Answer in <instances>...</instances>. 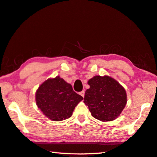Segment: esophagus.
I'll return each instance as SVG.
<instances>
[{"instance_id":"obj_1","label":"esophagus","mask_w":157,"mask_h":157,"mask_svg":"<svg viewBox=\"0 0 157 157\" xmlns=\"http://www.w3.org/2000/svg\"><path fill=\"white\" fill-rule=\"evenodd\" d=\"M79 94H80V95L82 96V97H84V91L83 90V91H82L79 92Z\"/></svg>"}]
</instances>
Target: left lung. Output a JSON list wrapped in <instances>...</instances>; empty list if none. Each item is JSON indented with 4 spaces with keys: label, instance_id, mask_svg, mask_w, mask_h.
I'll use <instances>...</instances> for the list:
<instances>
[{
    "label": "left lung",
    "instance_id": "obj_1",
    "mask_svg": "<svg viewBox=\"0 0 157 157\" xmlns=\"http://www.w3.org/2000/svg\"><path fill=\"white\" fill-rule=\"evenodd\" d=\"M87 83L90 87L84 94V103L91 115L105 122L117 118L127 103L125 89L108 75H96Z\"/></svg>",
    "mask_w": 157,
    "mask_h": 157
}]
</instances>
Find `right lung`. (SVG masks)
I'll return each mask as SVG.
<instances>
[{"instance_id":"1","label":"right lung","mask_w":157,"mask_h":157,"mask_svg":"<svg viewBox=\"0 0 157 157\" xmlns=\"http://www.w3.org/2000/svg\"><path fill=\"white\" fill-rule=\"evenodd\" d=\"M83 97L73 91L71 84L59 76L43 82L36 92V102L44 115L59 121L71 117Z\"/></svg>"}]
</instances>
